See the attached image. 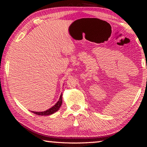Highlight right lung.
Masks as SVG:
<instances>
[{"label":"right lung","instance_id":"1","mask_svg":"<svg viewBox=\"0 0 147 147\" xmlns=\"http://www.w3.org/2000/svg\"><path fill=\"white\" fill-rule=\"evenodd\" d=\"M62 94L60 96V98H59V101L56 103V104L55 105L53 106L52 107H51V109H48L45 111L43 112H33L32 111V112H33L34 114H35L36 115H51L54 114V112H55L56 111H57L59 108L62 105Z\"/></svg>","mask_w":147,"mask_h":147}]
</instances>
